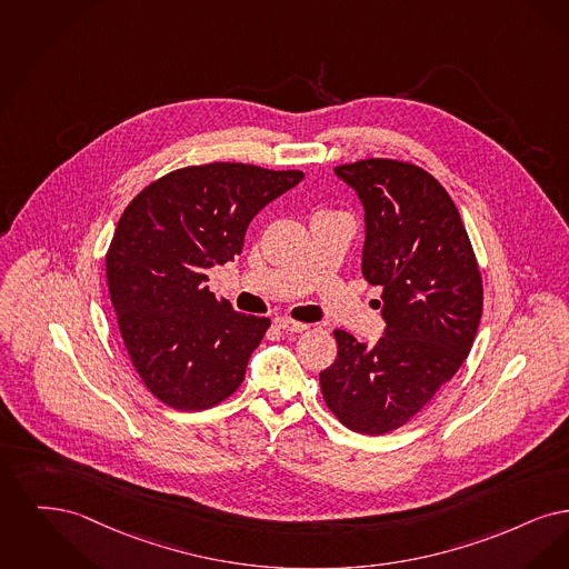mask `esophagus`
<instances>
[{"mask_svg": "<svg viewBox=\"0 0 569 569\" xmlns=\"http://www.w3.org/2000/svg\"><path fill=\"white\" fill-rule=\"evenodd\" d=\"M276 325L287 333H301L308 329L306 322L291 321V319H276Z\"/></svg>", "mask_w": 569, "mask_h": 569, "instance_id": "34e87169", "label": "esophagus"}]
</instances>
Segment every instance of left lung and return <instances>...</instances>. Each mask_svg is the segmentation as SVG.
<instances>
[{
	"label": "left lung",
	"mask_w": 569,
	"mask_h": 569,
	"mask_svg": "<svg viewBox=\"0 0 569 569\" xmlns=\"http://www.w3.org/2000/svg\"><path fill=\"white\" fill-rule=\"evenodd\" d=\"M366 208L363 276L382 287L385 336L376 347L336 329L322 399L350 431L403 427L470 355L482 317V276L445 187L419 166L361 159L336 166ZM380 306V301H378Z\"/></svg>",
	"instance_id": "obj_1"
}]
</instances>
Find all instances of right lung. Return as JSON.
Instances as JSON below:
<instances>
[{
    "label": "right lung",
    "instance_id": "add662e5",
    "mask_svg": "<svg viewBox=\"0 0 569 569\" xmlns=\"http://www.w3.org/2000/svg\"><path fill=\"white\" fill-rule=\"evenodd\" d=\"M301 178L231 161L187 166L124 208L106 252L108 291L133 368L166 406L208 410L242 385L270 319L217 299L206 270L240 254L248 222Z\"/></svg>",
    "mask_w": 569,
    "mask_h": 569
}]
</instances>
